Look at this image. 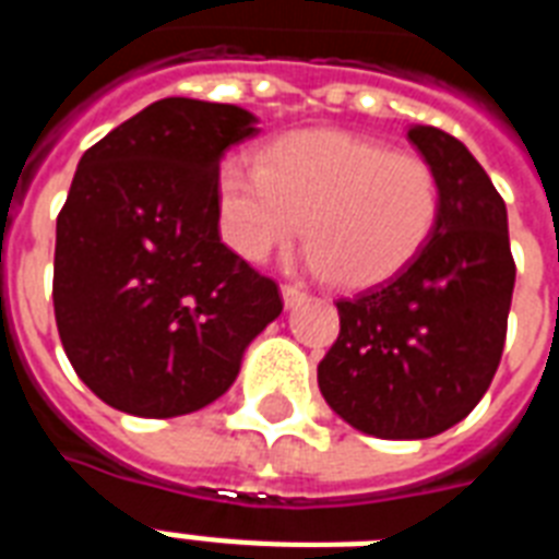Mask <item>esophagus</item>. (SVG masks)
Returning a JSON list of instances; mask_svg holds the SVG:
<instances>
[{"label":"esophagus","mask_w":559,"mask_h":559,"mask_svg":"<svg viewBox=\"0 0 559 559\" xmlns=\"http://www.w3.org/2000/svg\"><path fill=\"white\" fill-rule=\"evenodd\" d=\"M281 296H284V305L293 307L298 305V301H305L307 289L298 287V284H281Z\"/></svg>","instance_id":"1"}]
</instances>
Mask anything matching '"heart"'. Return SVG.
Masks as SVG:
<instances>
[{"label":"heart","instance_id":"obj_1","mask_svg":"<svg viewBox=\"0 0 559 559\" xmlns=\"http://www.w3.org/2000/svg\"><path fill=\"white\" fill-rule=\"evenodd\" d=\"M217 205L228 246L246 261H263L301 228L310 270L366 289L420 254L441 186L424 156L345 130H298L266 144L258 170L223 162Z\"/></svg>","mask_w":559,"mask_h":559}]
</instances>
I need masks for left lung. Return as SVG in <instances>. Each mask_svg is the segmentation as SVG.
<instances>
[{"label": "left lung", "mask_w": 559, "mask_h": 559, "mask_svg": "<svg viewBox=\"0 0 559 559\" xmlns=\"http://www.w3.org/2000/svg\"><path fill=\"white\" fill-rule=\"evenodd\" d=\"M435 168L441 214L415 261L340 298V336L319 362L328 406L389 441L432 438L476 408L502 359L516 263L508 211L473 153L438 127H408Z\"/></svg>", "instance_id": "1"}]
</instances>
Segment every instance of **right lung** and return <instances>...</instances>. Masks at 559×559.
Listing matches in <instances>:
<instances>
[{
  "label": "right lung",
  "instance_id": "obj_1",
  "mask_svg": "<svg viewBox=\"0 0 559 559\" xmlns=\"http://www.w3.org/2000/svg\"><path fill=\"white\" fill-rule=\"evenodd\" d=\"M254 121L231 104L162 98L78 162L57 214V333L118 412L209 406L278 319V284L219 240V159L258 133Z\"/></svg>",
  "mask_w": 559,
  "mask_h": 559
}]
</instances>
